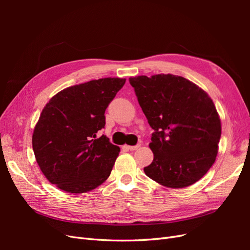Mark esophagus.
<instances>
[{
	"mask_svg": "<svg viewBox=\"0 0 250 250\" xmlns=\"http://www.w3.org/2000/svg\"><path fill=\"white\" fill-rule=\"evenodd\" d=\"M141 147V145H135V146H126V148L128 149V150H131V151H133V150H137V149H139Z\"/></svg>",
	"mask_w": 250,
	"mask_h": 250,
	"instance_id": "1",
	"label": "esophagus"
}]
</instances>
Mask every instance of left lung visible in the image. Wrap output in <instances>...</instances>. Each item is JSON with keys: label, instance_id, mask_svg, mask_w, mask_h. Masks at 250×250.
I'll list each match as a JSON object with an SVG mask.
<instances>
[{"label": "left lung", "instance_id": "8db88e82", "mask_svg": "<svg viewBox=\"0 0 250 250\" xmlns=\"http://www.w3.org/2000/svg\"><path fill=\"white\" fill-rule=\"evenodd\" d=\"M129 82L154 130L149 144L153 162L144 172L167 188L195 184L218 153L221 121L213 100L195 83L176 75L130 77Z\"/></svg>", "mask_w": 250, "mask_h": 250}]
</instances>
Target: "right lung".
Instances as JSON below:
<instances>
[{
	"label": "right lung",
	"instance_id": "right-lung-1",
	"mask_svg": "<svg viewBox=\"0 0 250 250\" xmlns=\"http://www.w3.org/2000/svg\"><path fill=\"white\" fill-rule=\"evenodd\" d=\"M126 79L102 78L62 89L52 97L36 123L32 147L52 185L67 193L92 191L110 175L120 148L98 131L105 109Z\"/></svg>",
	"mask_w": 250,
	"mask_h": 250
}]
</instances>
